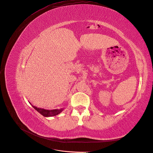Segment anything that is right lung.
Segmentation results:
<instances>
[{
	"mask_svg": "<svg viewBox=\"0 0 153 153\" xmlns=\"http://www.w3.org/2000/svg\"><path fill=\"white\" fill-rule=\"evenodd\" d=\"M37 111H38L40 114H42L43 116L45 117H53L55 115H57L59 114L62 111H63L64 108H61V109H54V110H46L44 108H40L36 107L33 105H32Z\"/></svg>",
	"mask_w": 153,
	"mask_h": 153,
	"instance_id": "right-lung-1",
	"label": "right lung"
}]
</instances>
